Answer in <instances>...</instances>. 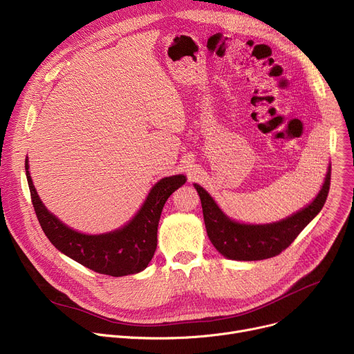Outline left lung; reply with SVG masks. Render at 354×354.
<instances>
[{"label":"left lung","instance_id":"left-lung-1","mask_svg":"<svg viewBox=\"0 0 354 354\" xmlns=\"http://www.w3.org/2000/svg\"><path fill=\"white\" fill-rule=\"evenodd\" d=\"M201 196L207 236L218 252L232 260L257 261L281 254L308 226L326 202L330 187V167L316 199L285 220L263 226L240 224L224 214L207 192L195 183Z\"/></svg>","mask_w":354,"mask_h":354}]
</instances>
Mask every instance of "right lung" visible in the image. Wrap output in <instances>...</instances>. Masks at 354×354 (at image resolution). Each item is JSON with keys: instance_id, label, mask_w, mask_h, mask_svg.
Returning <instances> with one entry per match:
<instances>
[{"instance_id": "obj_1", "label": "right lung", "mask_w": 354, "mask_h": 354, "mask_svg": "<svg viewBox=\"0 0 354 354\" xmlns=\"http://www.w3.org/2000/svg\"><path fill=\"white\" fill-rule=\"evenodd\" d=\"M25 171L32 205L49 241L79 264L111 277L130 275L147 268L156 250L158 223L164 205L186 182L183 175L160 179L151 189L141 210L127 226L113 233L88 236L65 226L46 210L29 176L28 159L25 160Z\"/></svg>"}]
</instances>
